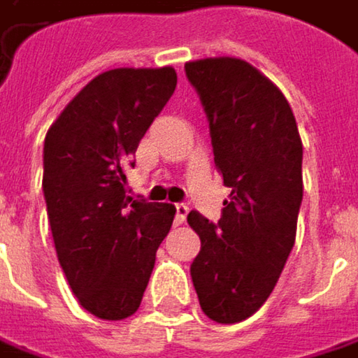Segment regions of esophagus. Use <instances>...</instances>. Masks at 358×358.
<instances>
[{"label": "esophagus", "instance_id": "1", "mask_svg": "<svg viewBox=\"0 0 358 358\" xmlns=\"http://www.w3.org/2000/svg\"><path fill=\"white\" fill-rule=\"evenodd\" d=\"M174 211H176L174 223H176V225H182V223L186 221V215H188V205H184V203H176V205H174Z\"/></svg>", "mask_w": 358, "mask_h": 358}]
</instances>
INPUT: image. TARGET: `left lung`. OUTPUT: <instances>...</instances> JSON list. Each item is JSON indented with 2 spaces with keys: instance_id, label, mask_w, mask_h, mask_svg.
Returning a JSON list of instances; mask_svg holds the SVG:
<instances>
[{
  "instance_id": "obj_1",
  "label": "left lung",
  "mask_w": 358,
  "mask_h": 358,
  "mask_svg": "<svg viewBox=\"0 0 358 358\" xmlns=\"http://www.w3.org/2000/svg\"><path fill=\"white\" fill-rule=\"evenodd\" d=\"M184 71L209 120L215 166L231 188L217 223L188 213L201 238L190 276L203 311L236 324L262 308L293 250L303 145L287 98L250 63L217 57Z\"/></svg>"
}]
</instances>
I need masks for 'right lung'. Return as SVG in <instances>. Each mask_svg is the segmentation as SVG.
Wrapping results in <instances>:
<instances>
[{"instance_id":"right-lung-1","label":"right lung","mask_w":358,"mask_h":358,"mask_svg":"<svg viewBox=\"0 0 358 358\" xmlns=\"http://www.w3.org/2000/svg\"><path fill=\"white\" fill-rule=\"evenodd\" d=\"M176 71L110 69L50 124L43 192L59 264L83 309L124 320L143 299L174 205L127 194V168L176 90Z\"/></svg>"}]
</instances>
